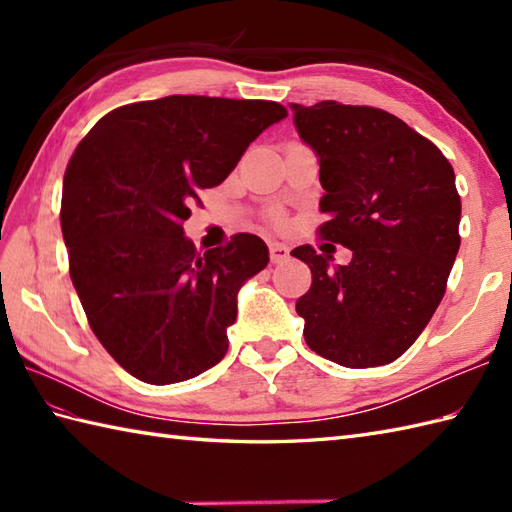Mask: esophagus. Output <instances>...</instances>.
<instances>
[{"instance_id":"esophagus-1","label":"esophagus","mask_w":512,"mask_h":512,"mask_svg":"<svg viewBox=\"0 0 512 512\" xmlns=\"http://www.w3.org/2000/svg\"><path fill=\"white\" fill-rule=\"evenodd\" d=\"M288 257H290V248L286 244H281V242L270 244V262L284 264Z\"/></svg>"}]
</instances>
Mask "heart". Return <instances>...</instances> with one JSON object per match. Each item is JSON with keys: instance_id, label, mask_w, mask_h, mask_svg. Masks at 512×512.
<instances>
[{"instance_id": "1", "label": "heart", "mask_w": 512, "mask_h": 512, "mask_svg": "<svg viewBox=\"0 0 512 512\" xmlns=\"http://www.w3.org/2000/svg\"><path fill=\"white\" fill-rule=\"evenodd\" d=\"M275 222H277V224H279V220H275Z\"/></svg>"}]
</instances>
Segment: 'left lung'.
<instances>
[{"label": "left lung", "mask_w": 512, "mask_h": 512, "mask_svg": "<svg viewBox=\"0 0 512 512\" xmlns=\"http://www.w3.org/2000/svg\"><path fill=\"white\" fill-rule=\"evenodd\" d=\"M290 107L319 156L328 222L317 233L352 250V262L334 270L310 244L290 253L312 273L297 301L303 336L343 367L387 365L427 328L447 290L462 213L453 167L429 138L378 107Z\"/></svg>", "instance_id": "8db88e82"}]
</instances>
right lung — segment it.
I'll list each match as a JSON object with an SVG mask.
<instances>
[{"label":"right lung","instance_id":"add662e5","mask_svg":"<svg viewBox=\"0 0 512 512\" xmlns=\"http://www.w3.org/2000/svg\"><path fill=\"white\" fill-rule=\"evenodd\" d=\"M286 116L275 101L176 94L116 107L74 149L61 195L72 284L96 339L143 383H180L224 358L237 290L268 248L237 233L200 255L182 224Z\"/></svg>","mask_w":512,"mask_h":512}]
</instances>
